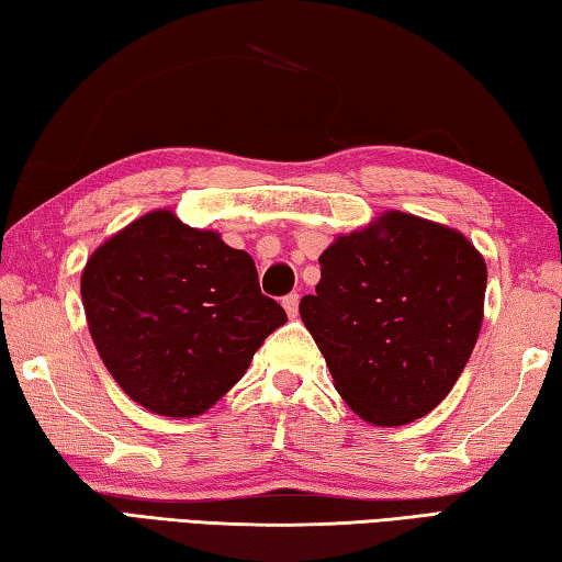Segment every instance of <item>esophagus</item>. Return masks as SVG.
Wrapping results in <instances>:
<instances>
[{
    "mask_svg": "<svg viewBox=\"0 0 562 562\" xmlns=\"http://www.w3.org/2000/svg\"><path fill=\"white\" fill-rule=\"evenodd\" d=\"M282 307H284V312H288V316H297V312H300V294L297 292H292V294H284L282 297Z\"/></svg>",
    "mask_w": 562,
    "mask_h": 562,
    "instance_id": "1",
    "label": "esophagus"
}]
</instances>
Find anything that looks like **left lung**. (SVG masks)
Segmentation results:
<instances>
[{
  "mask_svg": "<svg viewBox=\"0 0 562 562\" xmlns=\"http://www.w3.org/2000/svg\"><path fill=\"white\" fill-rule=\"evenodd\" d=\"M302 322L336 391L373 425H405L440 405L472 356L486 265L462 233L391 211L322 252Z\"/></svg>",
  "mask_w": 562,
  "mask_h": 562,
  "instance_id": "obj_1",
  "label": "left lung"
}]
</instances>
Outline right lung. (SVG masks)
Returning a JSON list of instances; mask_svg holds the SVG:
<instances>
[{
  "label": "right lung",
  "mask_w": 562,
  "mask_h": 562,
  "mask_svg": "<svg viewBox=\"0 0 562 562\" xmlns=\"http://www.w3.org/2000/svg\"><path fill=\"white\" fill-rule=\"evenodd\" d=\"M88 329L132 401L193 417L226 395L288 314L246 250L155 211L103 243L83 270Z\"/></svg>",
  "instance_id": "1"
}]
</instances>
